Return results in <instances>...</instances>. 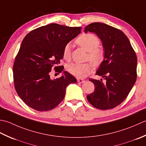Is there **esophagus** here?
<instances>
[{"mask_svg":"<svg viewBox=\"0 0 146 146\" xmlns=\"http://www.w3.org/2000/svg\"><path fill=\"white\" fill-rule=\"evenodd\" d=\"M77 82L79 83H83L85 82V80L82 79H77Z\"/></svg>","mask_w":146,"mask_h":146,"instance_id":"34e87169","label":"esophagus"}]
</instances>
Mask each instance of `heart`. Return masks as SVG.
<instances>
[{
  "mask_svg": "<svg viewBox=\"0 0 146 146\" xmlns=\"http://www.w3.org/2000/svg\"><path fill=\"white\" fill-rule=\"evenodd\" d=\"M76 43L82 48L89 52L88 58L95 65L100 64L104 58V52L99 48L100 40L93 34L86 33L80 36L76 40ZM70 46L65 45L63 50V57L66 60L70 58ZM93 65L91 63L77 64L72 63L68 65L67 70L71 75L77 78H84L90 74L93 70Z\"/></svg>",
  "mask_w": 146,
  "mask_h": 146,
  "instance_id": "b5f03b06",
  "label": "heart"
}]
</instances>
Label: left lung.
Returning a JSON list of instances; mask_svg holds the SVG:
<instances>
[{
	"label": "left lung",
	"instance_id": "1",
	"mask_svg": "<svg viewBox=\"0 0 146 146\" xmlns=\"http://www.w3.org/2000/svg\"><path fill=\"white\" fill-rule=\"evenodd\" d=\"M88 31L96 34L103 43L104 60L96 74L104 77L105 81L90 79L95 89L87 99L98 109H112L125 100L135 84L137 56L129 38L120 29L93 23L86 26L84 32Z\"/></svg>",
	"mask_w": 146,
	"mask_h": 146
}]
</instances>
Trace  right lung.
Wrapping results in <instances>:
<instances>
[{
    "label": "right lung",
    "instance_id": "1",
    "mask_svg": "<svg viewBox=\"0 0 146 146\" xmlns=\"http://www.w3.org/2000/svg\"><path fill=\"white\" fill-rule=\"evenodd\" d=\"M81 27H69L52 23L29 32L21 44L13 65L14 87L17 94L31 108L51 110L65 97L67 86L76 83L73 76L64 71L60 77L50 78L53 67L63 58V50L81 33Z\"/></svg>",
    "mask_w": 146,
    "mask_h": 146
}]
</instances>
